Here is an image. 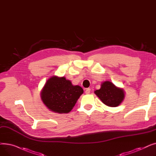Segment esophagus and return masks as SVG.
<instances>
[{"label":"esophagus","instance_id":"1","mask_svg":"<svg viewBox=\"0 0 156 156\" xmlns=\"http://www.w3.org/2000/svg\"><path fill=\"white\" fill-rule=\"evenodd\" d=\"M90 93V88H87L86 90H85V94H89Z\"/></svg>","mask_w":156,"mask_h":156}]
</instances>
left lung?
<instances>
[{
    "label": "left lung",
    "mask_w": 156,
    "mask_h": 156,
    "mask_svg": "<svg viewBox=\"0 0 156 156\" xmlns=\"http://www.w3.org/2000/svg\"><path fill=\"white\" fill-rule=\"evenodd\" d=\"M95 94L104 104L110 107H117L125 97L123 90L117 88L108 81L102 83L101 88L95 90Z\"/></svg>",
    "instance_id": "8db88e82"
}]
</instances>
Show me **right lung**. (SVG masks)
Returning <instances> with one entry per match:
<instances>
[{"instance_id":"obj_1","label":"right lung","mask_w":156,"mask_h":156,"mask_svg":"<svg viewBox=\"0 0 156 156\" xmlns=\"http://www.w3.org/2000/svg\"><path fill=\"white\" fill-rule=\"evenodd\" d=\"M83 90L74 86L64 77L49 78L41 93V98L47 107L55 112L68 113L75 106Z\"/></svg>"}]
</instances>
